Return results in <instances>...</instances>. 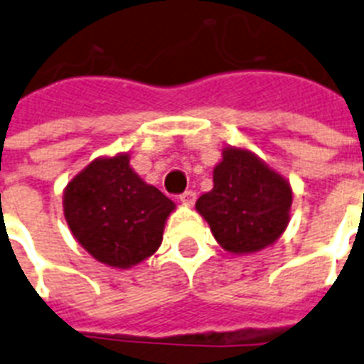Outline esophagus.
Wrapping results in <instances>:
<instances>
[{
  "mask_svg": "<svg viewBox=\"0 0 364 364\" xmlns=\"http://www.w3.org/2000/svg\"><path fill=\"white\" fill-rule=\"evenodd\" d=\"M194 200H196V192L185 191L183 194H179V202H183L185 205H192V203H194Z\"/></svg>",
  "mask_w": 364,
  "mask_h": 364,
  "instance_id": "1",
  "label": "esophagus"
}]
</instances>
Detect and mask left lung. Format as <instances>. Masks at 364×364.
<instances>
[{"label": "left lung", "instance_id": "8db88e82", "mask_svg": "<svg viewBox=\"0 0 364 364\" xmlns=\"http://www.w3.org/2000/svg\"><path fill=\"white\" fill-rule=\"evenodd\" d=\"M291 187L254 153L226 147L213 170V188L196 209L218 245L233 254L258 252L273 245L289 223Z\"/></svg>", "mask_w": 364, "mask_h": 364}]
</instances>
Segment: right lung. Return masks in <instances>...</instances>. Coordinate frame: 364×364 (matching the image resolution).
Here are the masks:
<instances>
[{
	"label": "right lung",
	"instance_id": "add662e5",
	"mask_svg": "<svg viewBox=\"0 0 364 364\" xmlns=\"http://www.w3.org/2000/svg\"><path fill=\"white\" fill-rule=\"evenodd\" d=\"M176 203L129 166V155L97 159L67 185L63 211L70 232L102 264L129 269L149 258Z\"/></svg>",
	"mask_w": 364,
	"mask_h": 364
}]
</instances>
